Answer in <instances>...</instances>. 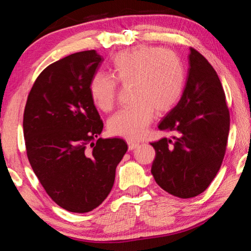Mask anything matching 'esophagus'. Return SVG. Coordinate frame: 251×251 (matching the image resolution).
<instances>
[{"label": "esophagus", "instance_id": "obj_1", "mask_svg": "<svg viewBox=\"0 0 251 251\" xmlns=\"http://www.w3.org/2000/svg\"><path fill=\"white\" fill-rule=\"evenodd\" d=\"M138 145H139V143L129 141V142H128V150H129V151H133V150H135L136 147H138Z\"/></svg>", "mask_w": 251, "mask_h": 251}]
</instances>
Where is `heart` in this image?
I'll list each match as a JSON object with an SVG mask.
<instances>
[{
	"label": "heart",
	"mask_w": 251,
	"mask_h": 251,
	"mask_svg": "<svg viewBox=\"0 0 251 251\" xmlns=\"http://www.w3.org/2000/svg\"><path fill=\"white\" fill-rule=\"evenodd\" d=\"M109 70L120 84L133 85L134 105L120 110L108 122L110 134L128 141L142 138L154 118L155 110L158 114L172 110L184 93V63L171 50L156 46H136L116 54ZM108 75L96 73L88 86L93 103L104 112L112 109L115 104L117 84Z\"/></svg>",
	"instance_id": "b5f03b06"
}]
</instances>
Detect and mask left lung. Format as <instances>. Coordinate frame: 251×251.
Here are the masks:
<instances>
[{"mask_svg": "<svg viewBox=\"0 0 251 251\" xmlns=\"http://www.w3.org/2000/svg\"><path fill=\"white\" fill-rule=\"evenodd\" d=\"M186 86L158 128L172 138L151 143L156 151L151 175L165 192L192 198L205 192L222 166L229 133V110L217 73L190 49Z\"/></svg>", "mask_w": 251, "mask_h": 251, "instance_id": "1", "label": "left lung"}]
</instances>
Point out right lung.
I'll use <instances>...</instances> for the list:
<instances>
[{
  "label": "right lung",
  "mask_w": 251,
  "mask_h": 251,
  "mask_svg": "<svg viewBox=\"0 0 251 251\" xmlns=\"http://www.w3.org/2000/svg\"><path fill=\"white\" fill-rule=\"evenodd\" d=\"M101 62L92 50L50 64L36 78L24 110L33 172L58 206L78 214L95 209L108 196L128 148L120 137L94 142L104 125L88 86Z\"/></svg>",
  "instance_id": "1"
}]
</instances>
